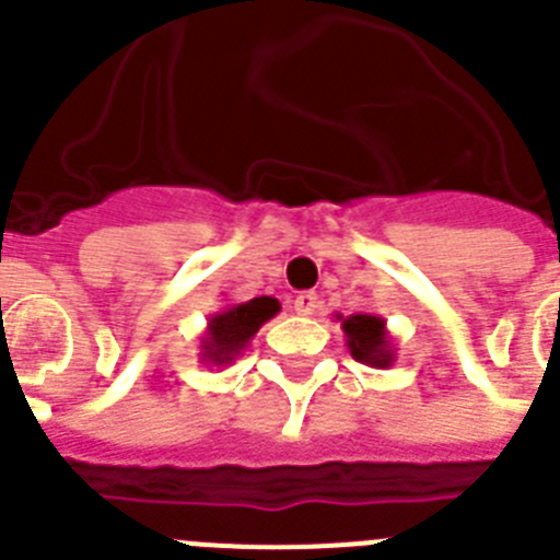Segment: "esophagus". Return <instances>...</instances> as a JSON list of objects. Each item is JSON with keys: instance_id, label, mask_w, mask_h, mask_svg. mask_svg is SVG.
Wrapping results in <instances>:
<instances>
[{"instance_id": "1", "label": "esophagus", "mask_w": 560, "mask_h": 560, "mask_svg": "<svg viewBox=\"0 0 560 560\" xmlns=\"http://www.w3.org/2000/svg\"><path fill=\"white\" fill-rule=\"evenodd\" d=\"M317 310H320V298H317L315 292H301V295L295 298L298 315H315Z\"/></svg>"}]
</instances>
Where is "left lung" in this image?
<instances>
[{"mask_svg": "<svg viewBox=\"0 0 560 560\" xmlns=\"http://www.w3.org/2000/svg\"><path fill=\"white\" fill-rule=\"evenodd\" d=\"M345 331V345L357 362L370 368L386 370L395 364V339H392L386 320L378 315H351L339 317Z\"/></svg>", "mask_w": 560, "mask_h": 560, "instance_id": "8db88e82", "label": "left lung"}]
</instances>
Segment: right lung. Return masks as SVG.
<instances>
[{
  "mask_svg": "<svg viewBox=\"0 0 560 560\" xmlns=\"http://www.w3.org/2000/svg\"><path fill=\"white\" fill-rule=\"evenodd\" d=\"M281 304L270 295L250 298L243 304H229L221 312L209 315L201 334V364L207 368H229L250 345L256 331L279 315Z\"/></svg>",
  "mask_w": 560,
  "mask_h": 560,
  "instance_id": "obj_1",
  "label": "right lung"
}]
</instances>
